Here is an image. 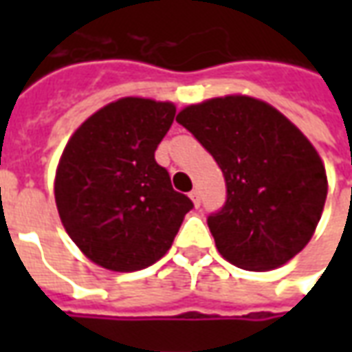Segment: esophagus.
<instances>
[{
	"label": "esophagus",
	"mask_w": 352,
	"mask_h": 352,
	"mask_svg": "<svg viewBox=\"0 0 352 352\" xmlns=\"http://www.w3.org/2000/svg\"><path fill=\"white\" fill-rule=\"evenodd\" d=\"M188 196H190L192 204L198 207L199 206V190H198V188H194V190H192L190 194H188Z\"/></svg>",
	"instance_id": "obj_1"
}]
</instances>
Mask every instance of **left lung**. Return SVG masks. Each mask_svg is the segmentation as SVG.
<instances>
[{
    "mask_svg": "<svg viewBox=\"0 0 352 352\" xmlns=\"http://www.w3.org/2000/svg\"><path fill=\"white\" fill-rule=\"evenodd\" d=\"M177 122L226 179V204L207 219L222 258L249 272L294 258L315 234L328 194L309 139L273 105L243 94L186 105Z\"/></svg>",
    "mask_w": 352,
    "mask_h": 352,
    "instance_id": "8db88e82",
    "label": "left lung"
}]
</instances>
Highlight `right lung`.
<instances>
[{
  "instance_id": "right-lung-1",
  "label": "right lung",
  "mask_w": 352,
  "mask_h": 352,
  "mask_svg": "<svg viewBox=\"0 0 352 352\" xmlns=\"http://www.w3.org/2000/svg\"><path fill=\"white\" fill-rule=\"evenodd\" d=\"M175 105L120 98L80 124L60 156L54 199L67 236L94 264L138 272L171 249L192 201L173 190L154 151Z\"/></svg>"
}]
</instances>
